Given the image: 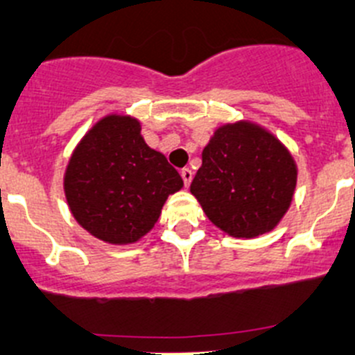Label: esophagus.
Instances as JSON below:
<instances>
[{
    "label": "esophagus",
    "instance_id": "obj_1",
    "mask_svg": "<svg viewBox=\"0 0 355 355\" xmlns=\"http://www.w3.org/2000/svg\"><path fill=\"white\" fill-rule=\"evenodd\" d=\"M181 178H183L184 187H188V184L191 183V178H193V172H191V168H188V167L181 168Z\"/></svg>",
    "mask_w": 355,
    "mask_h": 355
}]
</instances>
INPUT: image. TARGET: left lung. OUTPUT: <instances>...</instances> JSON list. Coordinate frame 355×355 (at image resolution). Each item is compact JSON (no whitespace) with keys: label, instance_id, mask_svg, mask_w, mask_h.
<instances>
[{"label":"left lung","instance_id":"obj_1","mask_svg":"<svg viewBox=\"0 0 355 355\" xmlns=\"http://www.w3.org/2000/svg\"><path fill=\"white\" fill-rule=\"evenodd\" d=\"M295 180L294 160L278 139L236 123L214 132L190 190L214 225L234 237H255L287 213Z\"/></svg>","mask_w":355,"mask_h":355}]
</instances>
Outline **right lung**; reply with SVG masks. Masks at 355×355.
<instances>
[{"instance_id": "1", "label": "right lung", "mask_w": 355, "mask_h": 355, "mask_svg": "<svg viewBox=\"0 0 355 355\" xmlns=\"http://www.w3.org/2000/svg\"><path fill=\"white\" fill-rule=\"evenodd\" d=\"M183 180L141 137V123L107 116L80 141L64 174V193L77 222L112 245L139 241L155 227L167 197Z\"/></svg>"}]
</instances>
